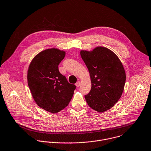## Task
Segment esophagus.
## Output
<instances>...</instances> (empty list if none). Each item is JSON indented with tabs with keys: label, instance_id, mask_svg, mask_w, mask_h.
<instances>
[{
	"label": "esophagus",
	"instance_id": "34e87169",
	"mask_svg": "<svg viewBox=\"0 0 151 151\" xmlns=\"http://www.w3.org/2000/svg\"><path fill=\"white\" fill-rule=\"evenodd\" d=\"M80 85H81V82H80V81H78L76 83V86H77V87H79L80 86Z\"/></svg>",
	"mask_w": 151,
	"mask_h": 151
}]
</instances>
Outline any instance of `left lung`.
<instances>
[{
  "label": "left lung",
  "mask_w": 151,
  "mask_h": 151,
  "mask_svg": "<svg viewBox=\"0 0 151 151\" xmlns=\"http://www.w3.org/2000/svg\"><path fill=\"white\" fill-rule=\"evenodd\" d=\"M82 59L88 69L91 88L85 99L92 109L103 112L119 100L126 80L125 70L117 55L107 48L82 50Z\"/></svg>",
  "instance_id": "8db88e82"
}]
</instances>
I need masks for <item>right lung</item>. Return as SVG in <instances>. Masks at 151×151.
<instances>
[{
  "label": "right lung",
  "instance_id": "obj_1",
  "mask_svg": "<svg viewBox=\"0 0 151 151\" xmlns=\"http://www.w3.org/2000/svg\"><path fill=\"white\" fill-rule=\"evenodd\" d=\"M65 55L57 49L43 51L33 59L28 70V86L34 100L40 108L52 113L68 105L76 88L58 70Z\"/></svg>",
  "mask_w": 151,
  "mask_h": 151
}]
</instances>
